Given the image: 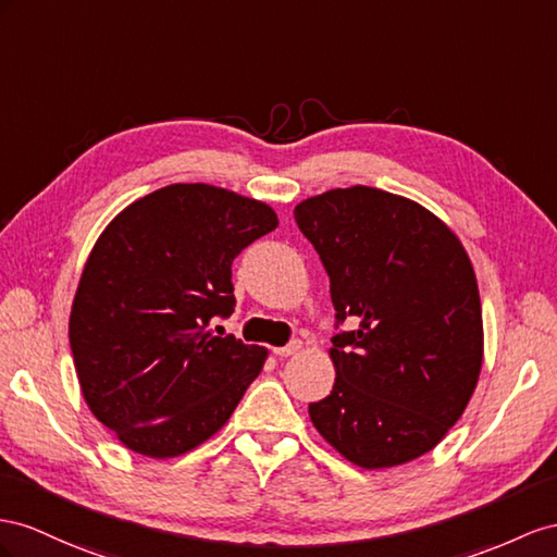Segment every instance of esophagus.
<instances>
[{"label":"esophagus","instance_id":"obj_1","mask_svg":"<svg viewBox=\"0 0 557 557\" xmlns=\"http://www.w3.org/2000/svg\"><path fill=\"white\" fill-rule=\"evenodd\" d=\"M298 350H301V341H292V344H287V346L273 348V352L277 355V358H289V355H296Z\"/></svg>","mask_w":557,"mask_h":557}]
</instances>
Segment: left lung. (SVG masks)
<instances>
[{
	"mask_svg": "<svg viewBox=\"0 0 557 557\" xmlns=\"http://www.w3.org/2000/svg\"><path fill=\"white\" fill-rule=\"evenodd\" d=\"M330 275L332 393L308 405L318 433L376 470L431 451L461 419L482 367L475 270L449 227L407 197L367 185L296 205Z\"/></svg>",
	"mask_w": 557,
	"mask_h": 557,
	"instance_id": "obj_1",
	"label": "left lung"
}]
</instances>
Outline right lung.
<instances>
[{"instance_id":"add662e5","label":"right lung","mask_w":557,"mask_h":557,"mask_svg":"<svg viewBox=\"0 0 557 557\" xmlns=\"http://www.w3.org/2000/svg\"><path fill=\"white\" fill-rule=\"evenodd\" d=\"M275 227L259 199L174 183L136 199L96 239L70 348L91 414L124 447L174 459L231 419L268 350L207 326L235 308V256Z\"/></svg>"}]
</instances>
